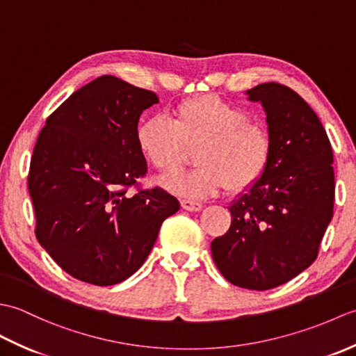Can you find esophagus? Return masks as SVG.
Segmentation results:
<instances>
[{
    "instance_id": "1",
    "label": "esophagus",
    "mask_w": 356,
    "mask_h": 356,
    "mask_svg": "<svg viewBox=\"0 0 356 356\" xmlns=\"http://www.w3.org/2000/svg\"><path fill=\"white\" fill-rule=\"evenodd\" d=\"M180 205H182L184 209L191 211V213H195V211H200L202 209V203L200 202H195V200L184 199V200H180Z\"/></svg>"
}]
</instances>
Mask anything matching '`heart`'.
Returning a JSON list of instances; mask_svg holds the SVG:
<instances>
[{"mask_svg":"<svg viewBox=\"0 0 356 356\" xmlns=\"http://www.w3.org/2000/svg\"><path fill=\"white\" fill-rule=\"evenodd\" d=\"M136 142L147 162L165 174L184 163L186 148L197 147V168L162 179L165 190L190 199L211 197L223 188L248 191L266 174L274 153L266 125L214 95L177 104L171 122L161 116L142 120Z\"/></svg>","mask_w":356,"mask_h":356,"instance_id":"heart-1","label":"heart"}]
</instances>
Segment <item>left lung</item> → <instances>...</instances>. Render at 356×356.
Segmentation results:
<instances>
[{"label":"left lung","mask_w":356,"mask_h":356,"mask_svg":"<svg viewBox=\"0 0 356 356\" xmlns=\"http://www.w3.org/2000/svg\"><path fill=\"white\" fill-rule=\"evenodd\" d=\"M246 95L266 111L274 153L260 182L232 202L229 229L211 252L229 283L268 291L318 255L334 216V153L318 116L292 88L264 82Z\"/></svg>","instance_id":"1"}]
</instances>
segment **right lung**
<instances>
[{
  "mask_svg": "<svg viewBox=\"0 0 356 356\" xmlns=\"http://www.w3.org/2000/svg\"><path fill=\"white\" fill-rule=\"evenodd\" d=\"M156 93L104 74L45 120L29 171L40 245L67 274L111 286L138 270L166 217L180 205L159 186L142 190L145 157L136 142ZM138 186L133 196L126 191Z\"/></svg>",
  "mask_w": 356,
  "mask_h": 356,
  "instance_id": "obj_1",
  "label": "right lung"
}]
</instances>
